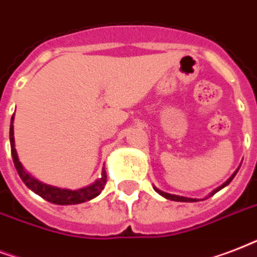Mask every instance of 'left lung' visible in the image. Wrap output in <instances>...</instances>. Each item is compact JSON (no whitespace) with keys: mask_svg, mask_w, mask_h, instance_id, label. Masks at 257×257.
I'll use <instances>...</instances> for the list:
<instances>
[{"mask_svg":"<svg viewBox=\"0 0 257 257\" xmlns=\"http://www.w3.org/2000/svg\"><path fill=\"white\" fill-rule=\"evenodd\" d=\"M240 169V168H238ZM237 169V170H238ZM237 170H236V172L233 173V174H232V176L229 177V178H228V180L225 181V182H224V184L221 185V186H218V188H216L213 190V192L212 193H209V196L208 197H212L214 194V193H217L218 190H221L222 188H225L226 185H229L230 184V181L233 180L234 178V176H236V173H237ZM154 190H156L157 193H160L161 196L162 197H165V198H168V200H172V201H180V202H197V201H200V198H189V197H184V196H176V194H170V193H166V192H162V190H160V189H157L156 186H154ZM208 197H206V198H208Z\"/></svg>","mask_w":257,"mask_h":257,"instance_id":"8db88e82","label":"left lung"}]
</instances>
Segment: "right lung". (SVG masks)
<instances>
[{"label":"right lung","instance_id":"right-lung-1","mask_svg":"<svg viewBox=\"0 0 257 257\" xmlns=\"http://www.w3.org/2000/svg\"><path fill=\"white\" fill-rule=\"evenodd\" d=\"M13 120H15V114L12 116L11 120V131H9V139H11V149H12V157H13V162H15L16 170L19 173L20 178L23 182L27 185L28 188L31 189L32 192L43 197L44 200L49 201L52 204L57 205H73V204H81L85 201H89L99 196L101 190L104 189V185L107 182V173L103 169L101 170V177L95 182H92L85 188L77 189V190H71V189H61L52 185H47L41 182V181L36 180L35 177H32L29 173L24 169L17 156V150H16L15 145V128H13Z\"/></svg>","mask_w":257,"mask_h":257}]
</instances>
